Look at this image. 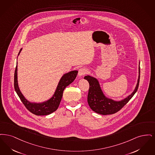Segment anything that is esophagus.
Listing matches in <instances>:
<instances>
[{
  "label": "esophagus",
  "instance_id": "1",
  "mask_svg": "<svg viewBox=\"0 0 155 155\" xmlns=\"http://www.w3.org/2000/svg\"><path fill=\"white\" fill-rule=\"evenodd\" d=\"M88 72L87 69L85 68H81L79 70V72H78V74L79 76H83L84 74H86Z\"/></svg>",
  "mask_w": 155,
  "mask_h": 155
}]
</instances>
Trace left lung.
Wrapping results in <instances>:
<instances>
[{
    "label": "left lung",
    "instance_id": "obj_1",
    "mask_svg": "<svg viewBox=\"0 0 155 155\" xmlns=\"http://www.w3.org/2000/svg\"><path fill=\"white\" fill-rule=\"evenodd\" d=\"M140 67H139V76L137 86L133 93L127 98L120 101H114L106 98L103 94L98 81L90 76H86L84 79L89 83V89L87 95V102L90 107L99 114L107 115L114 114L119 111L137 92L140 83Z\"/></svg>",
    "mask_w": 155,
    "mask_h": 155
}]
</instances>
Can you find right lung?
I'll use <instances>...</instances> for the list:
<instances>
[{
    "label": "right lung",
    "instance_id": "obj_1",
    "mask_svg": "<svg viewBox=\"0 0 155 155\" xmlns=\"http://www.w3.org/2000/svg\"><path fill=\"white\" fill-rule=\"evenodd\" d=\"M21 51V49L18 55L20 53ZM78 73V71H73L64 74L58 83L53 97L49 100L41 104L29 102V101H27L21 93L17 82V64L14 72V86L15 90L20 97L21 101H22L23 104L29 112L38 116L47 115L54 112V111L58 109L62 97L64 89L74 81Z\"/></svg>",
    "mask_w": 155,
    "mask_h": 155
}]
</instances>
